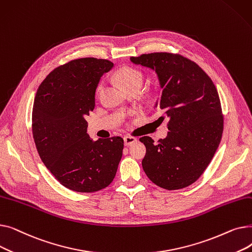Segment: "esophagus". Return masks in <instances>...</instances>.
I'll return each mask as SVG.
<instances>
[{"label":"esophagus","mask_w":252,"mask_h":252,"mask_svg":"<svg viewBox=\"0 0 252 252\" xmlns=\"http://www.w3.org/2000/svg\"><path fill=\"white\" fill-rule=\"evenodd\" d=\"M124 141H125V145L126 146H130L131 144H134L137 142V139L134 138V137H129V136H126L124 138Z\"/></svg>","instance_id":"34e87169"}]
</instances>
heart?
<instances>
[{
    "mask_svg": "<svg viewBox=\"0 0 252 252\" xmlns=\"http://www.w3.org/2000/svg\"><path fill=\"white\" fill-rule=\"evenodd\" d=\"M114 76L116 78V81L126 91L131 89L140 90L144 83L143 73L136 68L128 67V66H125V67H122L118 70H116ZM102 88H103V84L100 83L97 87V94H99Z\"/></svg>",
    "mask_w": 252,
    "mask_h": 252,
    "instance_id": "1",
    "label": "heart"
}]
</instances>
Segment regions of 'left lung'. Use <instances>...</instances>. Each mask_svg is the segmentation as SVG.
Masks as SVG:
<instances>
[{
    "label": "left lung",
    "instance_id": "8db88e82",
    "mask_svg": "<svg viewBox=\"0 0 252 252\" xmlns=\"http://www.w3.org/2000/svg\"><path fill=\"white\" fill-rule=\"evenodd\" d=\"M136 65L155 71L161 97L155 107L168 133L157 143L145 136L142 166L157 186L178 190L196 182L219 147L223 129L220 97L210 77L195 62L171 53L130 57Z\"/></svg>",
    "mask_w": 252,
    "mask_h": 252
}]
</instances>
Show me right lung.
<instances>
[{"label":"right lung","instance_id":"add662e5","mask_svg":"<svg viewBox=\"0 0 252 252\" xmlns=\"http://www.w3.org/2000/svg\"><path fill=\"white\" fill-rule=\"evenodd\" d=\"M113 63L75 59L55 68L38 87L32 108V135L42 161L69 190L91 193L107 187L122 159L121 137L91 140L85 119L95 108L101 76Z\"/></svg>","mask_w":252,"mask_h":252}]
</instances>
